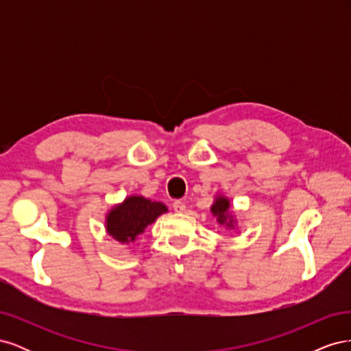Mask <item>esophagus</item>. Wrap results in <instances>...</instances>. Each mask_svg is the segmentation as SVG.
<instances>
[{"instance_id":"esophagus-1","label":"esophagus","mask_w":351,"mask_h":351,"mask_svg":"<svg viewBox=\"0 0 351 351\" xmlns=\"http://www.w3.org/2000/svg\"><path fill=\"white\" fill-rule=\"evenodd\" d=\"M173 208H174V210L176 212H184L186 210V204L183 200H174V204H173Z\"/></svg>"}]
</instances>
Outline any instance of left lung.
<instances>
[{"label":"left lung","instance_id":"obj_1","mask_svg":"<svg viewBox=\"0 0 351 351\" xmlns=\"http://www.w3.org/2000/svg\"><path fill=\"white\" fill-rule=\"evenodd\" d=\"M228 208H230V202L228 199L226 197H218L215 200V204L212 205L210 210L212 214H214L218 219L219 224H224V222H227V218H228ZM228 227H231V221L227 224Z\"/></svg>","mask_w":351,"mask_h":351}]
</instances>
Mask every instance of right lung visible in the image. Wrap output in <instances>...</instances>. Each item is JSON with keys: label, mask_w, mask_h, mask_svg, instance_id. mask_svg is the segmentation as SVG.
Segmentation results:
<instances>
[{"label": "right lung", "mask_w": 351, "mask_h": 351, "mask_svg": "<svg viewBox=\"0 0 351 351\" xmlns=\"http://www.w3.org/2000/svg\"><path fill=\"white\" fill-rule=\"evenodd\" d=\"M167 212V206L142 196L127 197L107 217V230L117 241L129 243L142 234L145 228Z\"/></svg>", "instance_id": "1"}]
</instances>
